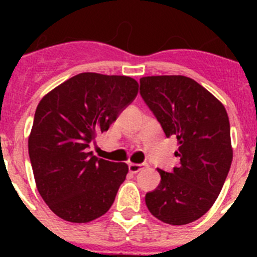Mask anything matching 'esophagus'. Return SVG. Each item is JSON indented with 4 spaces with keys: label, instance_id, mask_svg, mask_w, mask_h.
Wrapping results in <instances>:
<instances>
[{
    "label": "esophagus",
    "instance_id": "34e87169",
    "mask_svg": "<svg viewBox=\"0 0 257 257\" xmlns=\"http://www.w3.org/2000/svg\"><path fill=\"white\" fill-rule=\"evenodd\" d=\"M145 166H147V163H128V170H130V172H139L140 170L144 169Z\"/></svg>",
    "mask_w": 257,
    "mask_h": 257
}]
</instances>
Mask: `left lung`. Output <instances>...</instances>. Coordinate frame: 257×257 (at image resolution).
<instances>
[{"label":"left lung","mask_w":257,"mask_h":257,"mask_svg":"<svg viewBox=\"0 0 257 257\" xmlns=\"http://www.w3.org/2000/svg\"><path fill=\"white\" fill-rule=\"evenodd\" d=\"M140 95L166 138L179 142L180 166L158 169L160 185L145 194L158 220L185 225L203 216L216 201L233 160L225 108L194 79L185 76L140 78Z\"/></svg>","instance_id":"8db88e82"}]
</instances>
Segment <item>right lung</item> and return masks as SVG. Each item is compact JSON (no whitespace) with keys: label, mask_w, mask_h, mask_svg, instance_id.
Listing matches in <instances>:
<instances>
[{"label":"right lung","mask_w":257,"mask_h":257,"mask_svg":"<svg viewBox=\"0 0 257 257\" xmlns=\"http://www.w3.org/2000/svg\"><path fill=\"white\" fill-rule=\"evenodd\" d=\"M126 76L79 73L38 104L28 140L36 185L50 210L70 222L100 217L114 202L128 167L88 152L138 95Z\"/></svg>","instance_id":"right-lung-1"}]
</instances>
